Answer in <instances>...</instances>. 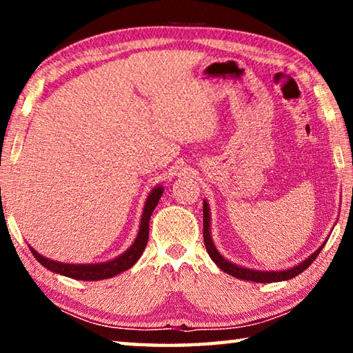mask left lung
Listing matches in <instances>:
<instances>
[{
  "label": "left lung",
  "instance_id": "8db88e82",
  "mask_svg": "<svg viewBox=\"0 0 353 353\" xmlns=\"http://www.w3.org/2000/svg\"><path fill=\"white\" fill-rule=\"evenodd\" d=\"M204 244H205L208 255L212 256V260L216 263V265L225 274H229V276H232V277H236L241 280H250V282H259V283L282 282V280H288L291 277L299 276V274L305 271L307 268L312 265V263L316 260V256H318L322 250V248L318 249L312 256H308L305 261L301 263V265H297L296 268H291V270H286V271L266 272V271H252V270H246V268L236 266V265H234V263L227 261L223 255H219L216 248L213 246V241L210 238V214H208L207 202H204Z\"/></svg>",
  "mask_w": 353,
  "mask_h": 353
}]
</instances>
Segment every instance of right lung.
<instances>
[{"mask_svg":"<svg viewBox=\"0 0 353 353\" xmlns=\"http://www.w3.org/2000/svg\"><path fill=\"white\" fill-rule=\"evenodd\" d=\"M162 193H163V188L159 187V188H154L152 193L148 196L145 210H143V216H141L139 236H137V240L132 246H130V249H128L126 252H124L123 255H119L115 260L101 263V265H63V263L45 259L43 255L35 252L32 248H29V249H31V252L35 256V260L41 263L46 270H50L52 272L62 274V276H67V277L76 279V280H87V282L88 280L93 282V280L110 279L113 276H117V274H119V272L129 270V268L134 266L135 261L141 256L143 250H145V248H146L148 236H149V219H151V214L154 212V208L157 207Z\"/></svg>","mask_w":353,"mask_h":353,"instance_id":"1","label":"right lung"}]
</instances>
